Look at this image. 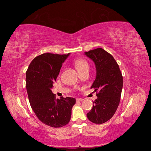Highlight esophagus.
Instances as JSON below:
<instances>
[{"mask_svg": "<svg viewBox=\"0 0 151 151\" xmlns=\"http://www.w3.org/2000/svg\"><path fill=\"white\" fill-rule=\"evenodd\" d=\"M83 100V99H82V98H77L76 99V101L77 102H79V101H82Z\"/></svg>", "mask_w": 151, "mask_h": 151, "instance_id": "1", "label": "esophagus"}]
</instances>
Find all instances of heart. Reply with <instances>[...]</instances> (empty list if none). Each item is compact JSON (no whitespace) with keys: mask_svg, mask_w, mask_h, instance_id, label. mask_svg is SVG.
I'll use <instances>...</instances> for the list:
<instances>
[{"mask_svg":"<svg viewBox=\"0 0 151 151\" xmlns=\"http://www.w3.org/2000/svg\"><path fill=\"white\" fill-rule=\"evenodd\" d=\"M75 66L79 72L85 69H89L88 63L84 59H79L75 62Z\"/></svg>","mask_w":151,"mask_h":151,"instance_id":"b5f03b06","label":"heart"}]
</instances>
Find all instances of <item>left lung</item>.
<instances>
[{
	"label": "left lung",
	"mask_w": 151,
	"mask_h": 151,
	"mask_svg": "<svg viewBox=\"0 0 151 151\" xmlns=\"http://www.w3.org/2000/svg\"><path fill=\"white\" fill-rule=\"evenodd\" d=\"M84 54L96 65V76L91 89H94L98 97L87 117L91 122L102 124L111 119L119 105L123 88L122 74L115 58L103 48L85 52Z\"/></svg>",
	"instance_id": "obj_1"
}]
</instances>
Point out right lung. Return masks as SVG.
I'll return each mask as SVG.
<instances>
[{
  "instance_id": "1",
  "label": "right lung",
  "mask_w": 151,
  "mask_h": 151,
  "mask_svg": "<svg viewBox=\"0 0 151 151\" xmlns=\"http://www.w3.org/2000/svg\"><path fill=\"white\" fill-rule=\"evenodd\" d=\"M69 55L42 54L32 60L26 71V87L31 108L41 122L54 128L62 127L69 122L76 104L73 98L56 99L51 90Z\"/></svg>"
}]
</instances>
